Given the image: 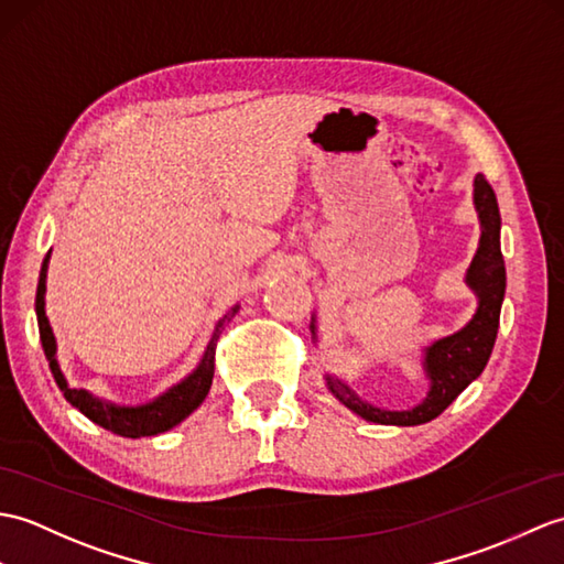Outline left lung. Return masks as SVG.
I'll return each instance as SVG.
<instances>
[{
  "instance_id": "8db88e82",
  "label": "left lung",
  "mask_w": 564,
  "mask_h": 564,
  "mask_svg": "<svg viewBox=\"0 0 564 564\" xmlns=\"http://www.w3.org/2000/svg\"><path fill=\"white\" fill-rule=\"evenodd\" d=\"M474 206L480 223L478 250L466 269L464 283L476 295V312L459 332L449 336L435 338L423 346V372L427 379V394L413 403L411 409L391 411L375 405L358 397L341 377L326 372V389L341 401L346 409L379 425H423L437 417L447 405L486 370L490 352L500 326V310L505 300V259L500 250V208H497L495 192L488 180L480 173L474 177ZM317 314H312L310 329L314 326ZM314 334V332H312Z\"/></svg>"
}]
</instances>
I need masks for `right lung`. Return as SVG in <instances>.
I'll list each match as a JSON object with an SVG mask.
<instances>
[{
	"mask_svg": "<svg viewBox=\"0 0 564 564\" xmlns=\"http://www.w3.org/2000/svg\"><path fill=\"white\" fill-rule=\"evenodd\" d=\"M50 254H45L43 269H41V279H37V293H35V314H37V329H41V344L45 350V358L50 362L52 377L59 387L74 409L82 411L88 421H94L96 425L115 432V435L122 437H151L159 435V432H165L170 427L180 425L187 415H192L196 409H199L202 401L206 399L208 389H212L214 382V356H216V341L218 336L226 329V324L238 314L240 303L232 305L223 317L216 322L212 341H208L204 356L199 365L185 377L180 379L177 384L165 389L163 394L147 403H137V405H124V403H115L108 399H100L96 394H90L88 389H74L69 387L67 377H64L59 360H57V338L55 332H52L47 312H45V293H47V267H50Z\"/></svg>",
	"mask_w": 564,
	"mask_h": 564,
	"instance_id": "1",
	"label": "right lung"
}]
</instances>
